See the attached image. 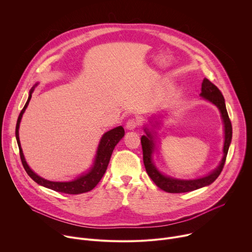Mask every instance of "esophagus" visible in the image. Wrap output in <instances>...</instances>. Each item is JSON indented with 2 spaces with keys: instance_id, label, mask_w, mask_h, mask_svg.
I'll return each mask as SVG.
<instances>
[{
  "instance_id": "1",
  "label": "esophagus",
  "mask_w": 252,
  "mask_h": 252,
  "mask_svg": "<svg viewBox=\"0 0 252 252\" xmlns=\"http://www.w3.org/2000/svg\"><path fill=\"white\" fill-rule=\"evenodd\" d=\"M138 125V122L134 119H130L126 122V127L128 129V130H133Z\"/></svg>"
}]
</instances>
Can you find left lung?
<instances>
[{"label":"left lung","mask_w":252,"mask_h":252,"mask_svg":"<svg viewBox=\"0 0 252 252\" xmlns=\"http://www.w3.org/2000/svg\"><path fill=\"white\" fill-rule=\"evenodd\" d=\"M199 95L202 98L213 103L215 106H218V109L220 112L221 119L223 122V126H224L223 157L219 166L215 169H213L211 172H209L207 175H204L202 177L195 178V179H179V178H174L161 173L155 165L154 158H153V156L156 151V145H157L156 135L158 133L155 129L156 127H158L159 121H158V119L157 120L155 119L156 120L155 123H151L153 126V128H149L147 126L143 127L146 135H142L140 138L141 147H142V155H143V163H145L147 172L149 176L153 179V182L160 189L166 192H170V193L188 192V191H192V190L201 189L203 187H207L211 185L215 179L219 177L225 163L226 156L228 153L231 138H232V126L226 111L224 97L221 92L219 90V88L217 86H214L210 81H208L205 78L202 81L201 93Z\"/></svg>","instance_id":"1"}]
</instances>
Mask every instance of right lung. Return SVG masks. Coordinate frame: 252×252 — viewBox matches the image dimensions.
Wrapping results in <instances>:
<instances>
[{
  "label": "right lung",
  "mask_w": 252,
  "mask_h": 252,
  "mask_svg": "<svg viewBox=\"0 0 252 252\" xmlns=\"http://www.w3.org/2000/svg\"><path fill=\"white\" fill-rule=\"evenodd\" d=\"M37 86H38V84H35L30 90L28 100L24 106V109L20 113V116L17 121V126H16V138H17V142L19 146V150H20V157H21L23 166L32 181H34L35 183L42 187H45L47 189H53L58 192L66 193V194H80V193L88 192V191L92 190L99 183L101 177L103 176V174L106 170V167H107V165H109V162H110V159H111V157H112L115 147L118 145L119 141L125 135V129L122 126H117L109 131H106L105 133H103V135L101 136L99 143H98L94 163H93L92 167L87 172L81 174L76 179H74V181H70V182L48 181V179H45V178L41 177L40 175H38L37 173H34L30 168V166L28 165V163L25 159L23 150L21 148L20 137H19V128H20V123H21L22 117H23V115L27 109V106L31 100L32 94L34 91V88Z\"/></svg>",
  "instance_id": "1"
}]
</instances>
